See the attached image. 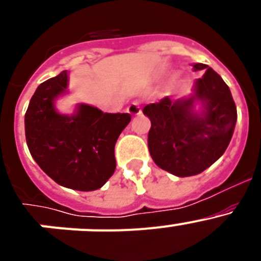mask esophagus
<instances>
[{
    "mask_svg": "<svg viewBox=\"0 0 261 261\" xmlns=\"http://www.w3.org/2000/svg\"><path fill=\"white\" fill-rule=\"evenodd\" d=\"M126 111H128V114L130 116H138V115L141 114V106H140L138 102H132L128 106Z\"/></svg>",
    "mask_w": 261,
    "mask_h": 261,
    "instance_id": "esophagus-1",
    "label": "esophagus"
}]
</instances>
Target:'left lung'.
I'll return each mask as SVG.
<instances>
[{
	"label": "left lung",
	"instance_id": "obj_1",
	"mask_svg": "<svg viewBox=\"0 0 261 261\" xmlns=\"http://www.w3.org/2000/svg\"><path fill=\"white\" fill-rule=\"evenodd\" d=\"M196 80L192 96L172 102L170 96L145 106L142 112L151 121L147 136L149 151L158 167L179 177L202 172L220 158L230 144L237 123V107L229 86L212 68ZM199 100L203 108L194 111Z\"/></svg>",
	"mask_w": 261,
	"mask_h": 261
}]
</instances>
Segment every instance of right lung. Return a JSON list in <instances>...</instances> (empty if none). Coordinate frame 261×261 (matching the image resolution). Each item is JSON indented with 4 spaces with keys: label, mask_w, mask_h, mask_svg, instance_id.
Masks as SVG:
<instances>
[{
    "label": "right lung",
    "mask_w": 261,
    "mask_h": 261,
    "mask_svg": "<svg viewBox=\"0 0 261 261\" xmlns=\"http://www.w3.org/2000/svg\"><path fill=\"white\" fill-rule=\"evenodd\" d=\"M66 89V70L39 85L24 115L27 146L57 184L85 192L99 190L115 172V144L130 115L107 114L89 105H78L70 116L59 114L55 100Z\"/></svg>",
    "instance_id": "obj_1"
}]
</instances>
